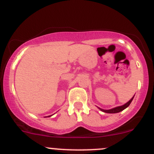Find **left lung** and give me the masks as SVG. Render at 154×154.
<instances>
[{
  "label": "left lung",
  "instance_id": "8db88e82",
  "mask_svg": "<svg viewBox=\"0 0 154 154\" xmlns=\"http://www.w3.org/2000/svg\"><path fill=\"white\" fill-rule=\"evenodd\" d=\"M133 97H134V96H133V97H132L131 99H130V100H129L127 103H126L125 104L122 105V106H117V107H115V108H112L111 109H100L99 108V109L101 110L102 112H106V113H118V112H120L123 111L124 109H125L127 107H128L130 106V104L131 103L132 100H133Z\"/></svg>",
  "mask_w": 154,
  "mask_h": 154
}]
</instances>
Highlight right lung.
<instances>
[{
	"mask_svg": "<svg viewBox=\"0 0 154 154\" xmlns=\"http://www.w3.org/2000/svg\"><path fill=\"white\" fill-rule=\"evenodd\" d=\"M50 116H48V117H50Z\"/></svg>",
	"mask_w": 154,
	"mask_h": 154,
	"instance_id": "right-lung-1",
	"label": "right lung"
}]
</instances>
